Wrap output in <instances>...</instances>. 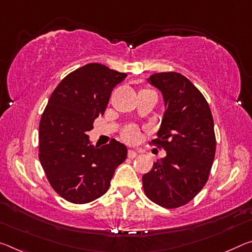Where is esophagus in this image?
Wrapping results in <instances>:
<instances>
[{"label":"esophagus","mask_w":252,"mask_h":252,"mask_svg":"<svg viewBox=\"0 0 252 252\" xmlns=\"http://www.w3.org/2000/svg\"><path fill=\"white\" fill-rule=\"evenodd\" d=\"M137 156H138V151H135V150H129V153H127V157L131 159L135 158Z\"/></svg>","instance_id":"obj_1"}]
</instances>
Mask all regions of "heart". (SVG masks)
<instances>
[{
	"label": "heart",
	"mask_w": 252,
	"mask_h": 252,
	"mask_svg": "<svg viewBox=\"0 0 252 252\" xmlns=\"http://www.w3.org/2000/svg\"><path fill=\"white\" fill-rule=\"evenodd\" d=\"M122 137L126 142L132 143L138 140L139 137H140V132H139V130L135 126H129L123 131Z\"/></svg>",
	"instance_id": "b5f03b06"
}]
</instances>
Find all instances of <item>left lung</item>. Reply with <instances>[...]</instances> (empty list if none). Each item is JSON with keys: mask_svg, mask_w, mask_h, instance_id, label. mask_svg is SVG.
Listing matches in <instances>:
<instances>
[{"mask_svg": "<svg viewBox=\"0 0 252 252\" xmlns=\"http://www.w3.org/2000/svg\"><path fill=\"white\" fill-rule=\"evenodd\" d=\"M147 82L160 92L163 112L157 139L166 156L142 176L147 197L166 209L185 205L207 182L215 156L214 122L201 92L182 74L156 73Z\"/></svg>", "mask_w": 252, "mask_h": 252, "instance_id": "1", "label": "left lung"}]
</instances>
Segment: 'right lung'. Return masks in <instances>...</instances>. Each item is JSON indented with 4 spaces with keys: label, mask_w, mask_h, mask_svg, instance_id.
<instances>
[{
    "label": "right lung",
    "mask_w": 252,
    "mask_h": 252,
    "mask_svg": "<svg viewBox=\"0 0 252 252\" xmlns=\"http://www.w3.org/2000/svg\"><path fill=\"white\" fill-rule=\"evenodd\" d=\"M126 77L101 63H87L67 75L48 101L39 126V160L51 187L66 201L85 204L101 197L126 160L123 143L94 146L87 134Z\"/></svg>",
    "instance_id": "right-lung-1"
}]
</instances>
